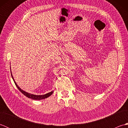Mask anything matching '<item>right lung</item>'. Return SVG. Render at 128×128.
Listing matches in <instances>:
<instances>
[{
    "label": "right lung",
    "instance_id": "right-lung-1",
    "mask_svg": "<svg viewBox=\"0 0 128 128\" xmlns=\"http://www.w3.org/2000/svg\"><path fill=\"white\" fill-rule=\"evenodd\" d=\"M11 74H12V78L14 81V83H15V84L16 85V87H17V88H18L19 90V91H20L22 94H24V95H25V96H26L27 97L29 98H31L32 100H43V99L46 98H47L48 97H50V95H52V94L53 93V91H51L50 92H49V93H48V94H42V95H36V94H31L28 93V92H26L25 91L22 90L21 89V88H20V87H19L17 85V84H16V82H15V81L14 80V78H13L12 75V71H11Z\"/></svg>",
    "mask_w": 128,
    "mask_h": 128
}]
</instances>
